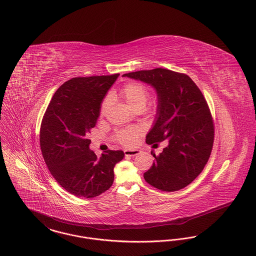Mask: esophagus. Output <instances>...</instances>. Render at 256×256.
Instances as JSON below:
<instances>
[{
	"instance_id": "obj_1",
	"label": "esophagus",
	"mask_w": 256,
	"mask_h": 256,
	"mask_svg": "<svg viewBox=\"0 0 256 256\" xmlns=\"http://www.w3.org/2000/svg\"><path fill=\"white\" fill-rule=\"evenodd\" d=\"M140 151L138 149H133V150H124L125 156H136L140 153Z\"/></svg>"
}]
</instances>
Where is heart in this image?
<instances>
[{"instance_id":"heart-1","label":"heart","mask_w":256,"mask_h":256,"mask_svg":"<svg viewBox=\"0 0 256 256\" xmlns=\"http://www.w3.org/2000/svg\"><path fill=\"white\" fill-rule=\"evenodd\" d=\"M120 96L132 110H142L144 108L148 100V88L138 82H131L125 84L120 90ZM110 107V99L106 98L100 108L101 116H105ZM138 134V129L127 128L118 133V140L126 146H130L134 144L136 138Z\"/></svg>"}]
</instances>
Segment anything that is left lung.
Here are the masks:
<instances>
[{"label": "left lung", "mask_w": 256, "mask_h": 256, "mask_svg": "<svg viewBox=\"0 0 256 256\" xmlns=\"http://www.w3.org/2000/svg\"><path fill=\"white\" fill-rule=\"evenodd\" d=\"M122 76L155 88L157 114L146 144L168 142L158 156L151 152L155 161L144 174L146 181L164 192L185 188L202 172L214 142V122L200 90L188 75L164 68Z\"/></svg>", "instance_id": "1"}]
</instances>
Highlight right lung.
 Here are the masks:
<instances>
[{
  "label": "right lung",
  "instance_id": "obj_1",
  "mask_svg": "<svg viewBox=\"0 0 256 256\" xmlns=\"http://www.w3.org/2000/svg\"><path fill=\"white\" fill-rule=\"evenodd\" d=\"M120 74L73 78L62 84L42 118L40 148L56 181L68 192L95 198L110 188L114 168L124 152L108 150L100 158L86 134L96 125L101 103Z\"/></svg>",
  "mask_w": 256,
  "mask_h": 256
}]
</instances>
